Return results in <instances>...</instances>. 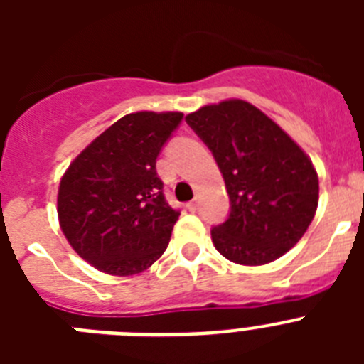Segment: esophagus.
Segmentation results:
<instances>
[{
	"label": "esophagus",
	"instance_id": "1",
	"mask_svg": "<svg viewBox=\"0 0 364 364\" xmlns=\"http://www.w3.org/2000/svg\"><path fill=\"white\" fill-rule=\"evenodd\" d=\"M186 208H188L189 211H197L198 210V200H197V198H195V200H191V202H188V205H186Z\"/></svg>",
	"mask_w": 364,
	"mask_h": 364
}]
</instances>
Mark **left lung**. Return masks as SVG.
Listing matches in <instances>:
<instances>
[{"label":"left lung","instance_id":"8db88e82","mask_svg":"<svg viewBox=\"0 0 364 364\" xmlns=\"http://www.w3.org/2000/svg\"><path fill=\"white\" fill-rule=\"evenodd\" d=\"M186 122L213 153L230 195V217L211 230L218 253L244 266L284 255L306 233L319 202L308 154L244 100L204 105Z\"/></svg>","mask_w":364,"mask_h":364}]
</instances>
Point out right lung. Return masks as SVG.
Returning <instances> with one entry per match:
<instances>
[{
  "label": "right lung",
  "instance_id": "right-lung-1",
  "mask_svg": "<svg viewBox=\"0 0 364 364\" xmlns=\"http://www.w3.org/2000/svg\"><path fill=\"white\" fill-rule=\"evenodd\" d=\"M182 112L125 114L62 176L58 218L73 250L109 275H136L166 252L180 211L164 197L156 159Z\"/></svg>",
  "mask_w": 364,
  "mask_h": 364
}]
</instances>
